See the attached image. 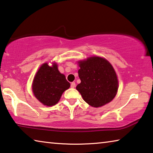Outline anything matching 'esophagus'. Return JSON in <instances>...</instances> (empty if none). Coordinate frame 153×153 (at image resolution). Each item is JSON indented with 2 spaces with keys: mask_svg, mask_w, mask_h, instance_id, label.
I'll return each instance as SVG.
<instances>
[{
  "mask_svg": "<svg viewBox=\"0 0 153 153\" xmlns=\"http://www.w3.org/2000/svg\"><path fill=\"white\" fill-rule=\"evenodd\" d=\"M71 88H75V87H76V83H75V82H71Z\"/></svg>",
  "mask_w": 153,
  "mask_h": 153,
  "instance_id": "1",
  "label": "esophagus"
}]
</instances>
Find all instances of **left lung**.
<instances>
[{"label":"left lung","mask_w":153,"mask_h":153,"mask_svg":"<svg viewBox=\"0 0 153 153\" xmlns=\"http://www.w3.org/2000/svg\"><path fill=\"white\" fill-rule=\"evenodd\" d=\"M78 76L81 82L76 89L88 105L103 106L115 97L118 88L117 76L109 61L99 56L78 62Z\"/></svg>","instance_id":"1"}]
</instances>
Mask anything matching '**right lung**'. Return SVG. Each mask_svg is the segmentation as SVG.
<instances>
[{"instance_id": "add662e5", "label": "right lung", "mask_w": 153, "mask_h": 153, "mask_svg": "<svg viewBox=\"0 0 153 153\" xmlns=\"http://www.w3.org/2000/svg\"><path fill=\"white\" fill-rule=\"evenodd\" d=\"M70 87L65 75L60 74L56 63L50 67L47 62L43 64L34 77L33 91L41 103L47 106L54 105L60 97Z\"/></svg>"}]
</instances>
